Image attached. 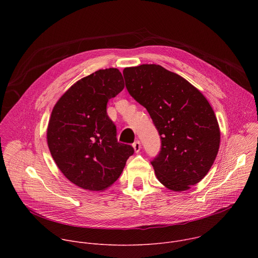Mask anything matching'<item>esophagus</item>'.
<instances>
[{"instance_id": "1", "label": "esophagus", "mask_w": 258, "mask_h": 258, "mask_svg": "<svg viewBox=\"0 0 258 258\" xmlns=\"http://www.w3.org/2000/svg\"><path fill=\"white\" fill-rule=\"evenodd\" d=\"M133 147H134V149H135V152H139L141 150V143H140V141H136L133 144Z\"/></svg>"}]
</instances>
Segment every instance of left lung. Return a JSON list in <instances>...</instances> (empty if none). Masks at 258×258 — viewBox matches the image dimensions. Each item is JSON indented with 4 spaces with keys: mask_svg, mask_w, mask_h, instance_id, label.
<instances>
[{
    "mask_svg": "<svg viewBox=\"0 0 258 258\" xmlns=\"http://www.w3.org/2000/svg\"><path fill=\"white\" fill-rule=\"evenodd\" d=\"M123 77L160 135L161 150L151 161L158 180L175 192L190 189L207 174L218 152L213 109L199 90L160 65L126 67Z\"/></svg>",
    "mask_w": 258,
    "mask_h": 258,
    "instance_id": "8db88e82",
    "label": "left lung"
}]
</instances>
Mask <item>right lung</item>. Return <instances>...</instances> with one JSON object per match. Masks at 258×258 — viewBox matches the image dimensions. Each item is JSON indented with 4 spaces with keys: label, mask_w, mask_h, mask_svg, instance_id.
I'll return each mask as SVG.
<instances>
[{
    "label": "right lung",
    "mask_w": 258,
    "mask_h": 258,
    "mask_svg": "<svg viewBox=\"0 0 258 258\" xmlns=\"http://www.w3.org/2000/svg\"><path fill=\"white\" fill-rule=\"evenodd\" d=\"M124 88L116 68L100 69L71 86L52 110L47 130L51 155L62 173L78 187L104 191L119 177L134 154L116 139L107 115L108 101Z\"/></svg>",
    "instance_id": "obj_1"
}]
</instances>
